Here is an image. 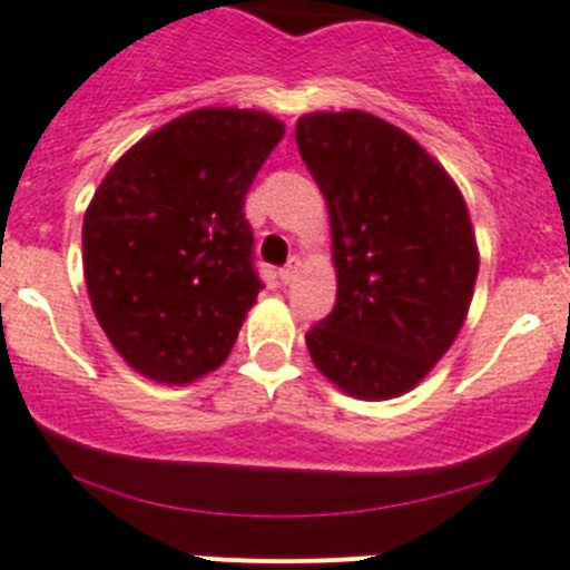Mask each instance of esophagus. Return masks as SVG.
Returning <instances> with one entry per match:
<instances>
[{"label": "esophagus", "mask_w": 570, "mask_h": 570, "mask_svg": "<svg viewBox=\"0 0 570 570\" xmlns=\"http://www.w3.org/2000/svg\"><path fill=\"white\" fill-rule=\"evenodd\" d=\"M296 271H299V258L291 256V258H288V265H285V267H282V271H279V279L285 282V285H288V282L296 276Z\"/></svg>", "instance_id": "34e87169"}]
</instances>
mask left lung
<instances>
[{"mask_svg": "<svg viewBox=\"0 0 570 570\" xmlns=\"http://www.w3.org/2000/svg\"><path fill=\"white\" fill-rule=\"evenodd\" d=\"M296 145L326 197L337 303L305 335L320 373L366 402L425 379L478 279L465 200L413 136L373 112H305Z\"/></svg>", "mask_w": 570, "mask_h": 570, "instance_id": "1", "label": "left lung"}]
</instances>
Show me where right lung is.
<instances>
[{
  "label": "right lung",
  "instance_id": "1",
  "mask_svg": "<svg viewBox=\"0 0 570 570\" xmlns=\"http://www.w3.org/2000/svg\"><path fill=\"white\" fill-rule=\"evenodd\" d=\"M282 136L262 110L183 112L127 150L89 200V303L145 379L189 384L227 361L265 288L244 197Z\"/></svg>",
  "mask_w": 570,
  "mask_h": 570
}]
</instances>
